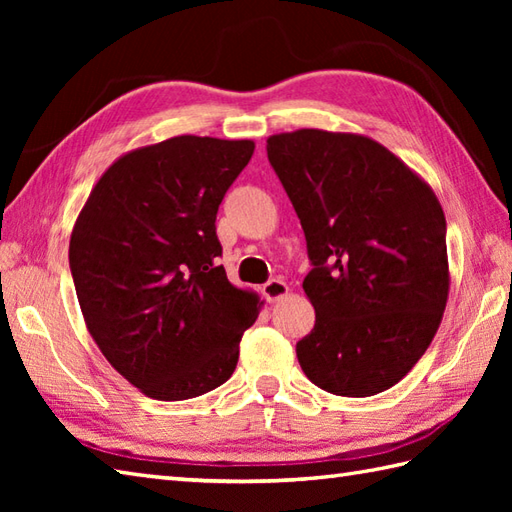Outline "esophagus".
I'll use <instances>...</instances> for the list:
<instances>
[{"instance_id":"34e87169","label":"esophagus","mask_w":512,"mask_h":512,"mask_svg":"<svg viewBox=\"0 0 512 512\" xmlns=\"http://www.w3.org/2000/svg\"><path fill=\"white\" fill-rule=\"evenodd\" d=\"M264 297L270 301V303H277L279 299H284V297H288V292H290V288H288V284L284 279H270L268 284H264Z\"/></svg>"}]
</instances>
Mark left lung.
I'll list each match as a JSON object with an SVG mask.
<instances>
[{"instance_id": "8db88e82", "label": "left lung", "mask_w": 512, "mask_h": 512, "mask_svg": "<svg viewBox=\"0 0 512 512\" xmlns=\"http://www.w3.org/2000/svg\"><path fill=\"white\" fill-rule=\"evenodd\" d=\"M306 233L314 330L299 365L336 396L394 387L427 352L449 299L447 220L436 193L363 134L297 129L266 140Z\"/></svg>"}]
</instances>
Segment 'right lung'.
I'll list each match as a JSON object with an SVG mask.
<instances>
[{
	"mask_svg": "<svg viewBox=\"0 0 512 512\" xmlns=\"http://www.w3.org/2000/svg\"><path fill=\"white\" fill-rule=\"evenodd\" d=\"M253 140L173 136L105 169L76 217L70 270L94 343L156 400H187L235 372L264 301L217 266L215 215Z\"/></svg>",
	"mask_w": 512,
	"mask_h": 512,
	"instance_id": "1",
	"label": "right lung"
}]
</instances>
